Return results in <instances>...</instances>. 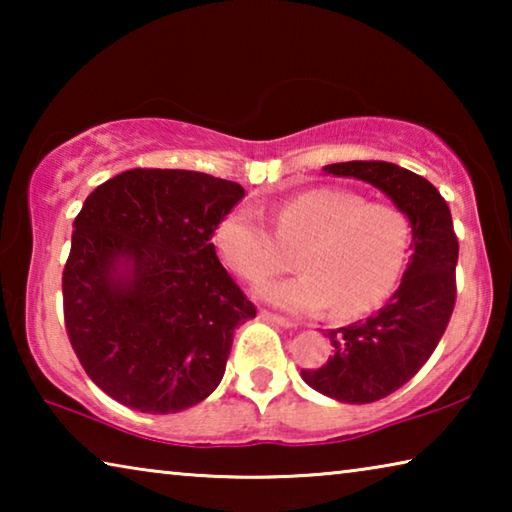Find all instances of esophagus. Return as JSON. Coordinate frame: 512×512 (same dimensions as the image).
<instances>
[{"label":"esophagus","instance_id":"34e87169","mask_svg":"<svg viewBox=\"0 0 512 512\" xmlns=\"http://www.w3.org/2000/svg\"><path fill=\"white\" fill-rule=\"evenodd\" d=\"M259 316H262L264 320H271V323L280 325V327H296V323H293L291 318H284V316H280V314H273V311L262 309V311H259Z\"/></svg>","mask_w":512,"mask_h":512}]
</instances>
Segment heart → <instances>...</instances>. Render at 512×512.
Masks as SVG:
<instances>
[{
	"label": "heart",
	"instance_id": "1",
	"mask_svg": "<svg viewBox=\"0 0 512 512\" xmlns=\"http://www.w3.org/2000/svg\"><path fill=\"white\" fill-rule=\"evenodd\" d=\"M271 230L255 212L239 207L214 230L221 262L246 282L284 271L298 253L300 275L268 282L259 296L291 311H320L357 318L377 309L404 271L411 223L388 203L343 189H309L271 212Z\"/></svg>",
	"mask_w": 512,
	"mask_h": 512
}]
</instances>
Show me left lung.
I'll return each mask as SVG.
<instances>
[{
	"instance_id": "1",
	"label": "left lung",
	"mask_w": 512,
	"mask_h": 512,
	"mask_svg": "<svg viewBox=\"0 0 512 512\" xmlns=\"http://www.w3.org/2000/svg\"><path fill=\"white\" fill-rule=\"evenodd\" d=\"M325 171L381 189L409 216L413 232L411 262L391 300L375 316L329 329L332 357L300 372L318 393L368 404L415 377L443 339L456 305L458 239L447 201L418 173L381 160L336 162Z\"/></svg>"
}]
</instances>
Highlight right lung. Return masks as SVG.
Masks as SVG:
<instances>
[{"label": "right lung", "instance_id": "right-lung-1", "mask_svg": "<svg viewBox=\"0 0 512 512\" xmlns=\"http://www.w3.org/2000/svg\"><path fill=\"white\" fill-rule=\"evenodd\" d=\"M244 187L183 169H131L85 198L63 268L83 370L112 400L178 413L223 379L235 327L257 309L212 244Z\"/></svg>", "mask_w": 512, "mask_h": 512}]
</instances>
